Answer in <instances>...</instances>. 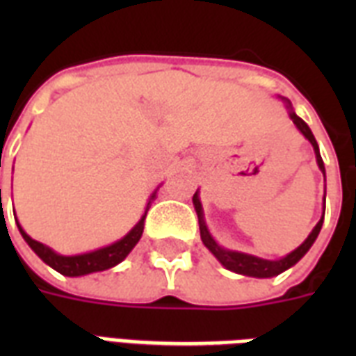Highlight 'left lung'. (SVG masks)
Wrapping results in <instances>:
<instances>
[{
	"label": "left lung",
	"mask_w": 356,
	"mask_h": 356,
	"mask_svg": "<svg viewBox=\"0 0 356 356\" xmlns=\"http://www.w3.org/2000/svg\"><path fill=\"white\" fill-rule=\"evenodd\" d=\"M282 99H284V97H282ZM284 103H286L288 114H290V120L293 122V125L299 129V133L303 134L305 138L309 140L310 144H312V147H314L316 162H318V166H320L323 177H325V166H323V161H321L320 147H318V142H316L314 134H312L309 125L299 118L298 114L293 113L292 103L288 102V99H284ZM192 201H194L195 212H197L201 240H203V243H205V248L209 249V251H211V253L214 254V257H216V259L220 260L225 268H227V270L234 271V273H240V275L268 279V277H275L279 275V273H282V271H286L288 268H292L293 264H298L299 260L305 257V253L312 248V243L316 242V238H318V234H320L321 231V225H323V216H321V220L316 223V227L312 229V233L309 234V238H307V240H305L298 249H293L292 253H288L286 257H282V259L279 260H266V259H259V257H253V254L240 253V251H231V249H225L222 248V245H218V242L212 238V234L209 233V229H207L205 218H203V207H201L197 192L194 194ZM323 207H325V197H323ZM323 214H325V211H323Z\"/></svg>",
	"instance_id": "8db88e82"
}]
</instances>
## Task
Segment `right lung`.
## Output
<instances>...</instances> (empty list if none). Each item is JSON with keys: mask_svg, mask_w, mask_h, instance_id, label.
<instances>
[{"mask_svg": "<svg viewBox=\"0 0 356 356\" xmlns=\"http://www.w3.org/2000/svg\"><path fill=\"white\" fill-rule=\"evenodd\" d=\"M156 190L151 194L149 203L145 207L144 216L140 218V222L134 225L131 231H129L122 240L118 242L111 243V245H105L102 249H96V251H90V253H83V254H72V257H66V254H58L55 253L51 248H47L44 243L36 242L29 234L25 233L22 225L16 222L18 225L19 233L24 236V240L29 243V248L35 251L38 257H40L47 266H51L53 270H57L58 273H63L66 277H81V275H88V273H94V271H103L108 270V268H114L116 264H120L129 253H131V249L138 243L140 236L144 233V220L145 214L149 211L151 201L155 200Z\"/></svg>", "mask_w": 356, "mask_h": 356, "instance_id": "1", "label": "right lung"}]
</instances>
